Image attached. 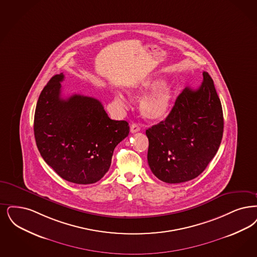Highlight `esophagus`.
Instances as JSON below:
<instances>
[{"instance_id":"34e87169","label":"esophagus","mask_w":257,"mask_h":257,"mask_svg":"<svg viewBox=\"0 0 257 257\" xmlns=\"http://www.w3.org/2000/svg\"><path fill=\"white\" fill-rule=\"evenodd\" d=\"M140 130H141V127H140L138 124H131V126H130V131H131V133H137V132H139Z\"/></svg>"}]
</instances>
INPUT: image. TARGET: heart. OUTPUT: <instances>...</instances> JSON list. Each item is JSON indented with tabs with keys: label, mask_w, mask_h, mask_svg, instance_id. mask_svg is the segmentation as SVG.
<instances>
[{
	"label": "heart",
	"mask_w": 257,
	"mask_h": 257,
	"mask_svg": "<svg viewBox=\"0 0 257 257\" xmlns=\"http://www.w3.org/2000/svg\"><path fill=\"white\" fill-rule=\"evenodd\" d=\"M163 83L164 79L152 77L140 85L130 88L128 91L131 97H140L146 92L153 91L145 95L140 103L141 112L144 117L148 119H158L165 116L170 108L173 97V88L168 84L163 85ZM113 99L122 108L127 106L126 98L120 92H114Z\"/></svg>",
	"instance_id": "1"
}]
</instances>
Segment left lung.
<instances>
[{
    "mask_svg": "<svg viewBox=\"0 0 257 257\" xmlns=\"http://www.w3.org/2000/svg\"><path fill=\"white\" fill-rule=\"evenodd\" d=\"M193 90L186 87L165 120L146 130L147 161L153 174L168 184L198 177L215 156L223 138L224 117L214 83L207 72Z\"/></svg>",
    "mask_w": 257,
    "mask_h": 257,
    "instance_id": "left-lung-1",
    "label": "left lung"
}]
</instances>
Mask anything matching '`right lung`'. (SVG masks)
Listing matches in <instances>:
<instances>
[{"mask_svg":"<svg viewBox=\"0 0 257 257\" xmlns=\"http://www.w3.org/2000/svg\"><path fill=\"white\" fill-rule=\"evenodd\" d=\"M64 74L43 89L34 114V137L44 161L64 180L78 185L99 181L111 166L115 146L129 134L128 122L111 119L90 96H61Z\"/></svg>","mask_w":257,"mask_h":257,"instance_id":"add662e5","label":"right lung"}]
</instances>
